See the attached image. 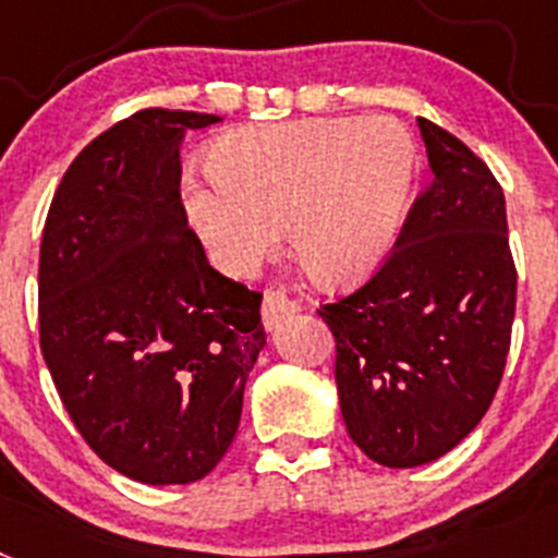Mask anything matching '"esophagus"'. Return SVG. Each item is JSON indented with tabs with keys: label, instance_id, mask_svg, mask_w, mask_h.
<instances>
[{
	"label": "esophagus",
	"instance_id": "obj_1",
	"mask_svg": "<svg viewBox=\"0 0 558 558\" xmlns=\"http://www.w3.org/2000/svg\"><path fill=\"white\" fill-rule=\"evenodd\" d=\"M295 310H299V304H295L293 299H288V295H284V290H279V288L265 290L263 324L268 329H274L276 324L282 322V318H288V315H293Z\"/></svg>",
	"mask_w": 558,
	"mask_h": 558
}]
</instances>
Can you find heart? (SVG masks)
I'll list each match as a JSON object with an SVG mask.
<instances>
[{"instance_id":"b5f03b06","label":"heart","mask_w":558,"mask_h":558,"mask_svg":"<svg viewBox=\"0 0 558 558\" xmlns=\"http://www.w3.org/2000/svg\"><path fill=\"white\" fill-rule=\"evenodd\" d=\"M215 179L190 184L186 218L226 270L243 274L290 223L304 268L329 284L366 279L405 223L416 150L393 122L332 117L243 128L211 153Z\"/></svg>"}]
</instances>
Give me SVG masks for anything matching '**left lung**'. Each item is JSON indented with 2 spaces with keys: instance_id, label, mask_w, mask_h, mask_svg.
Instances as JSON below:
<instances>
[{
  "instance_id": "1",
  "label": "left lung",
  "mask_w": 558,
  "mask_h": 558,
  "mask_svg": "<svg viewBox=\"0 0 558 558\" xmlns=\"http://www.w3.org/2000/svg\"><path fill=\"white\" fill-rule=\"evenodd\" d=\"M433 181L386 263L318 315L354 445L393 470L450 452L489 411L517 307L502 186L470 147L418 120Z\"/></svg>"
}]
</instances>
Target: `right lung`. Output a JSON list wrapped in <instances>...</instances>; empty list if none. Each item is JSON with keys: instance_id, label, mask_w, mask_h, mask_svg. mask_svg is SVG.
I'll return each instance as SVG.
<instances>
[{"instance_id": "1", "label": "right lung", "mask_w": 558, "mask_h": 558, "mask_svg": "<svg viewBox=\"0 0 558 558\" xmlns=\"http://www.w3.org/2000/svg\"><path fill=\"white\" fill-rule=\"evenodd\" d=\"M215 113L142 108L88 142L49 204L41 354L86 445L153 486L209 475L265 347L263 293L211 268L181 204L184 131Z\"/></svg>"}]
</instances>
